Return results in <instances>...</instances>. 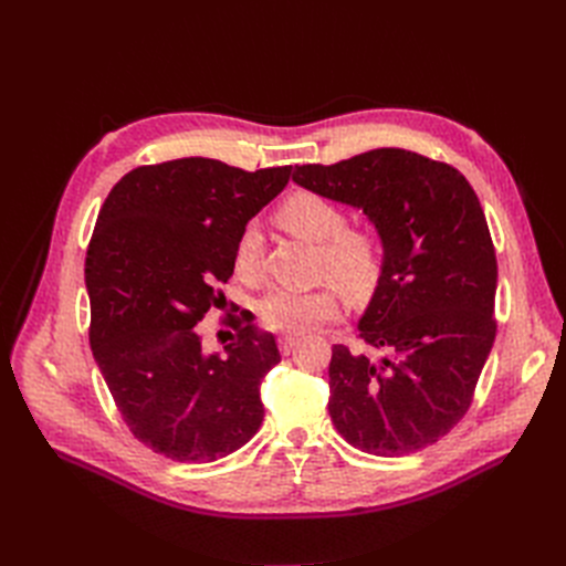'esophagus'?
I'll return each mask as SVG.
<instances>
[{
	"label": "esophagus",
	"instance_id": "34e87169",
	"mask_svg": "<svg viewBox=\"0 0 566 566\" xmlns=\"http://www.w3.org/2000/svg\"><path fill=\"white\" fill-rule=\"evenodd\" d=\"M279 347H281V354H290V352H293L295 347H297V337H293V335H285V337H281L279 339Z\"/></svg>",
	"mask_w": 566,
	"mask_h": 566
}]
</instances>
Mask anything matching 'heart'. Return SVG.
I'll use <instances>...</instances> for the list:
<instances>
[{"mask_svg":"<svg viewBox=\"0 0 566 566\" xmlns=\"http://www.w3.org/2000/svg\"><path fill=\"white\" fill-rule=\"evenodd\" d=\"M279 224L306 241L318 243V273L331 279L342 295L358 302L366 300L380 281L382 254L375 235L364 229H349L345 210L333 200L312 191H297L279 205ZM262 238L248 227L235 243V271L243 279L260 273ZM262 323L273 333L304 335L321 323L339 316V300L333 287L310 293L300 290H273L260 306Z\"/></svg>","mask_w":566,"mask_h":566,"instance_id":"heart-1","label":"heart"}]
</instances>
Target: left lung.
I'll list each match as a JSON object with an SVG mask.
<instances>
[{"label": "left lung", "instance_id": "1", "mask_svg": "<svg viewBox=\"0 0 566 566\" xmlns=\"http://www.w3.org/2000/svg\"><path fill=\"white\" fill-rule=\"evenodd\" d=\"M293 181L364 210L382 243L358 321L373 354L333 347V424L373 455L430 447L468 413L495 339L499 264L476 193L451 165L403 148L302 165Z\"/></svg>", "mask_w": 566, "mask_h": 566}]
</instances>
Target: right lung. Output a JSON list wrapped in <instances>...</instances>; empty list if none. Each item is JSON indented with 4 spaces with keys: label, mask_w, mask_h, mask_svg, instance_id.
Masks as SVG:
<instances>
[{
    "label": "right lung",
    "mask_w": 566,
    "mask_h": 566,
    "mask_svg": "<svg viewBox=\"0 0 566 566\" xmlns=\"http://www.w3.org/2000/svg\"><path fill=\"white\" fill-rule=\"evenodd\" d=\"M290 165L245 172L210 158L136 167L98 212L84 262L90 345L129 432L179 462H212L256 434L260 385L276 337L241 312L231 342L205 352L200 321L227 302L248 221L276 198Z\"/></svg>",
    "instance_id": "1"
}]
</instances>
